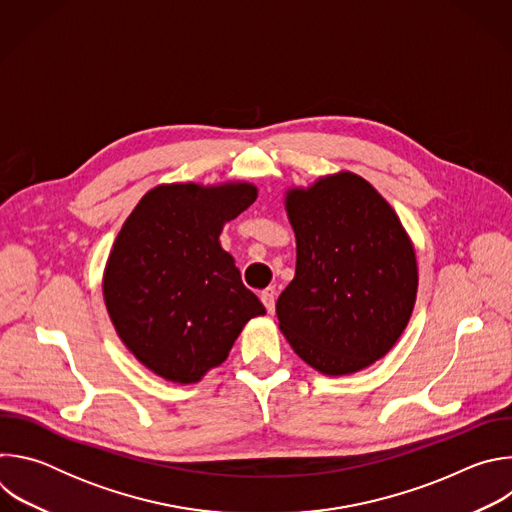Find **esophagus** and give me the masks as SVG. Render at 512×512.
<instances>
[{"mask_svg":"<svg viewBox=\"0 0 512 512\" xmlns=\"http://www.w3.org/2000/svg\"><path fill=\"white\" fill-rule=\"evenodd\" d=\"M259 298H261V302H263L265 310H267L269 314H273V312H275V289H273V287L263 289Z\"/></svg>","mask_w":512,"mask_h":512,"instance_id":"34e87169","label":"esophagus"}]
</instances>
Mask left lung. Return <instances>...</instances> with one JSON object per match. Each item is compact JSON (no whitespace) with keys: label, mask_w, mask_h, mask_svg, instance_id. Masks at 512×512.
Returning <instances> with one entry per match:
<instances>
[{"label":"left lung","mask_w":512,"mask_h":512,"mask_svg":"<svg viewBox=\"0 0 512 512\" xmlns=\"http://www.w3.org/2000/svg\"><path fill=\"white\" fill-rule=\"evenodd\" d=\"M285 210L298 261L275 304L283 336L322 375L367 369L415 306L417 259L399 216L352 172L287 190Z\"/></svg>","instance_id":"8db88e82"}]
</instances>
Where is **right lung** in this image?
Wrapping results in <instances>:
<instances>
[{"label":"right lung","instance_id":"add662e5","mask_svg":"<svg viewBox=\"0 0 512 512\" xmlns=\"http://www.w3.org/2000/svg\"><path fill=\"white\" fill-rule=\"evenodd\" d=\"M255 198L247 182L162 184L123 223L103 275L105 306L123 344L158 377L200 381L265 314L218 241Z\"/></svg>","mask_w":512,"mask_h":512}]
</instances>
